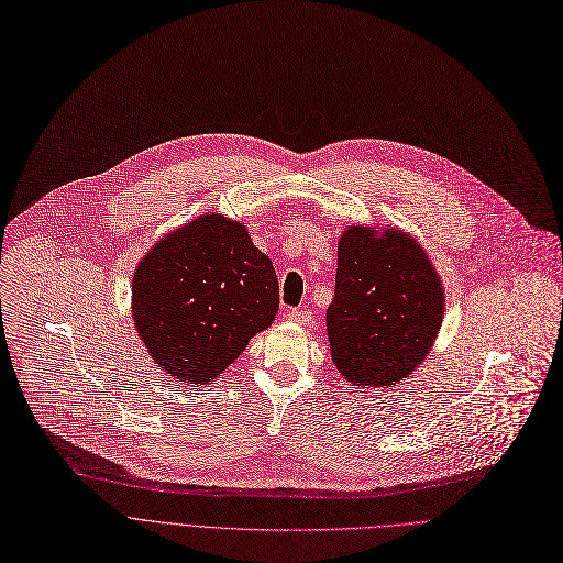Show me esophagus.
<instances>
[{
  "instance_id": "1",
  "label": "esophagus",
  "mask_w": 563,
  "mask_h": 563,
  "mask_svg": "<svg viewBox=\"0 0 563 563\" xmlns=\"http://www.w3.org/2000/svg\"><path fill=\"white\" fill-rule=\"evenodd\" d=\"M286 318L290 320V323H298V325H309L311 313H309V311H305V309H286Z\"/></svg>"
}]
</instances>
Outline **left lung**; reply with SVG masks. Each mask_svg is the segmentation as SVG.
<instances>
[{
  "label": "left lung",
  "instance_id": "obj_1",
  "mask_svg": "<svg viewBox=\"0 0 563 563\" xmlns=\"http://www.w3.org/2000/svg\"><path fill=\"white\" fill-rule=\"evenodd\" d=\"M442 316L440 275L412 235L362 224L341 233L328 336L332 362L347 383L389 387L404 380L431 351Z\"/></svg>",
  "mask_w": 563,
  "mask_h": 563
}]
</instances>
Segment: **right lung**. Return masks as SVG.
<instances>
[{"label": "right lung", "instance_id": "add662e5", "mask_svg": "<svg viewBox=\"0 0 563 563\" xmlns=\"http://www.w3.org/2000/svg\"><path fill=\"white\" fill-rule=\"evenodd\" d=\"M279 309L273 261L218 212L155 243L132 277V320L151 357L187 385H208Z\"/></svg>", "mask_w": 563, "mask_h": 563}]
</instances>
